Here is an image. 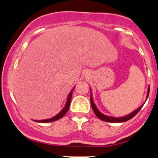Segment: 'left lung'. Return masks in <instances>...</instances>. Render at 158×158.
<instances>
[{"instance_id":"left-lung-1","label":"left lung","mask_w":158,"mask_h":158,"mask_svg":"<svg viewBox=\"0 0 158 158\" xmlns=\"http://www.w3.org/2000/svg\"><path fill=\"white\" fill-rule=\"evenodd\" d=\"M149 90H150V86L148 85V90H147V94H146V99H148V94H149ZM90 104H91V107H92V108H93L94 113H95L96 116H97L98 118L100 119L101 120L106 121V122L123 123V122H126V121L129 120L130 119H131L132 117H135L136 114L138 113L139 110H140L141 108H142L143 105L145 104V103H143L142 106H139L138 108H137V109L134 110V111H132L131 113H130L129 114H128V115L124 116V117H111V116H107V115H106V114H103L102 113H101V112L99 110V109H98L97 106H96L95 103H94V99H93V94H92L91 89H90Z\"/></svg>"}]
</instances>
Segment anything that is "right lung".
<instances>
[{"instance_id":"obj_1","label":"right lung","mask_w":158,"mask_h":158,"mask_svg":"<svg viewBox=\"0 0 158 158\" xmlns=\"http://www.w3.org/2000/svg\"><path fill=\"white\" fill-rule=\"evenodd\" d=\"M75 88V86L73 87V89L71 90V91L68 94V99H67L66 103H65V106H64V108L61 110V111L59 113H58L56 115L54 116V117H51V118L49 119H41V120H34L35 122H38V123H50V122H54V121L58 120V119H61V117H63L65 115V114L68 112V110L69 109V107H70V101H71V97H72V93H73V90Z\"/></svg>"}]
</instances>
